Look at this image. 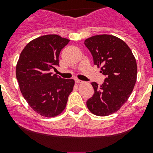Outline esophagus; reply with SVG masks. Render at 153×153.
I'll return each instance as SVG.
<instances>
[{
    "label": "esophagus",
    "instance_id": "1",
    "mask_svg": "<svg viewBox=\"0 0 153 153\" xmlns=\"http://www.w3.org/2000/svg\"><path fill=\"white\" fill-rule=\"evenodd\" d=\"M75 82L76 83H78V84H79V83H83V81L80 80V79H75Z\"/></svg>",
    "mask_w": 153,
    "mask_h": 153
}]
</instances>
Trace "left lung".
I'll use <instances>...</instances> for the list:
<instances>
[{"mask_svg": "<svg viewBox=\"0 0 153 153\" xmlns=\"http://www.w3.org/2000/svg\"><path fill=\"white\" fill-rule=\"evenodd\" d=\"M84 44L94 64L106 76L100 86L91 83L94 94L86 106L93 114L106 117L118 111L130 97L137 78L136 58L129 46L113 35L93 36Z\"/></svg>", "mask_w": 153, "mask_h": 153, "instance_id": "obj_1", "label": "left lung"}]
</instances>
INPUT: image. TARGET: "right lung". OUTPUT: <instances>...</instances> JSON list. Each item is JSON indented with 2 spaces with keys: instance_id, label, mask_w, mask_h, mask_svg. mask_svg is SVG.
Listing matches in <instances>:
<instances>
[{
  "instance_id": "right-lung-1",
  "label": "right lung",
  "mask_w": 153,
  "mask_h": 153,
  "mask_svg": "<svg viewBox=\"0 0 153 153\" xmlns=\"http://www.w3.org/2000/svg\"><path fill=\"white\" fill-rule=\"evenodd\" d=\"M70 40L48 34L31 40L21 51L16 66V76L24 98L42 117H55L67 106L75 81L61 79L50 73L59 66V55Z\"/></svg>"
}]
</instances>
